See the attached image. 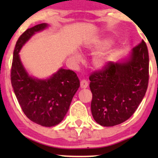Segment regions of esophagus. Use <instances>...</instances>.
I'll return each mask as SVG.
<instances>
[{
	"mask_svg": "<svg viewBox=\"0 0 158 158\" xmlns=\"http://www.w3.org/2000/svg\"><path fill=\"white\" fill-rule=\"evenodd\" d=\"M89 85V82L86 79H82L80 82V86L82 89H85L88 87Z\"/></svg>",
	"mask_w": 158,
	"mask_h": 158,
	"instance_id": "obj_1",
	"label": "esophagus"
}]
</instances>
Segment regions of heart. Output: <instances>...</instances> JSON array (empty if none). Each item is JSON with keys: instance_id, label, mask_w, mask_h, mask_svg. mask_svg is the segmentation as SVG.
<instances>
[{"instance_id": "obj_1", "label": "heart", "mask_w": 158, "mask_h": 158, "mask_svg": "<svg viewBox=\"0 0 158 158\" xmlns=\"http://www.w3.org/2000/svg\"><path fill=\"white\" fill-rule=\"evenodd\" d=\"M111 44V41L110 40H99L95 46V50H99V49H103L108 48ZM111 52H106V53L101 54L95 57L93 60V64L95 67L102 68L111 60ZM75 60L76 62H79L81 60V56L79 54H76L74 56Z\"/></svg>"}]
</instances>
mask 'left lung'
<instances>
[{"label": "left lung", "mask_w": 158, "mask_h": 158, "mask_svg": "<svg viewBox=\"0 0 158 158\" xmlns=\"http://www.w3.org/2000/svg\"><path fill=\"white\" fill-rule=\"evenodd\" d=\"M92 99L91 111L102 126L128 120L142 101L149 80V56L144 40L132 49L125 63L108 62L89 76Z\"/></svg>", "instance_id": "left-lung-1"}]
</instances>
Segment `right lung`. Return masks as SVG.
<instances>
[{
  "label": "right lung",
  "instance_id": "add662e5",
  "mask_svg": "<svg viewBox=\"0 0 158 158\" xmlns=\"http://www.w3.org/2000/svg\"><path fill=\"white\" fill-rule=\"evenodd\" d=\"M47 27V23L36 25L18 38L14 51L10 80L25 115L38 125L52 127L64 118L80 83L73 70L60 69L47 80H39L30 77L23 68L18 54L20 49L36 32Z\"/></svg>",
  "mask_w": 158,
  "mask_h": 158
}]
</instances>
